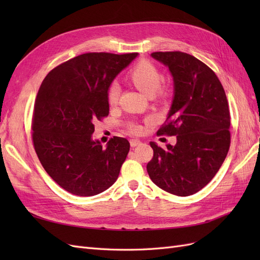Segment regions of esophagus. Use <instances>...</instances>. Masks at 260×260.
<instances>
[{"label":"esophagus","instance_id":"34e87169","mask_svg":"<svg viewBox=\"0 0 260 260\" xmlns=\"http://www.w3.org/2000/svg\"><path fill=\"white\" fill-rule=\"evenodd\" d=\"M140 143H141V141L138 140V139H131V140H130V145H131L132 147H135V146L139 145Z\"/></svg>","mask_w":260,"mask_h":260}]
</instances>
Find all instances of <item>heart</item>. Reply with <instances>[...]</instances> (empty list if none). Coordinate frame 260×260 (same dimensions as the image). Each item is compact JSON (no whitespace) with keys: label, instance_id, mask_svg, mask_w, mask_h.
<instances>
[{"label":"heart","instance_id":"1","mask_svg":"<svg viewBox=\"0 0 260 260\" xmlns=\"http://www.w3.org/2000/svg\"><path fill=\"white\" fill-rule=\"evenodd\" d=\"M161 78L162 77L158 68L148 60L140 61L130 72L131 81L135 83L140 91H142L148 96H153L155 94L159 98H165L167 95V88L159 86ZM119 93L120 86L118 82L114 81L109 84L107 90L108 103L111 105H115L118 102V99H119ZM127 128L131 133H136V135H139V133L143 131V125L136 121L129 122L127 124Z\"/></svg>","mask_w":260,"mask_h":260}]
</instances>
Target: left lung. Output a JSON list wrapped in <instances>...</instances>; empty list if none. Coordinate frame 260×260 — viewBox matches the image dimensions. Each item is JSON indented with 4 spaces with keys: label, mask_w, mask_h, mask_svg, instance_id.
<instances>
[{
    "label": "left lung",
    "mask_w": 260,
    "mask_h": 260,
    "mask_svg": "<svg viewBox=\"0 0 260 260\" xmlns=\"http://www.w3.org/2000/svg\"><path fill=\"white\" fill-rule=\"evenodd\" d=\"M174 78L175 96L157 136L177 137L176 145L154 155L147 174L164 191L188 196L207 185L224 161L231 143L230 111L223 86L203 61L183 52H154Z\"/></svg>",
    "instance_id": "8db88e82"
}]
</instances>
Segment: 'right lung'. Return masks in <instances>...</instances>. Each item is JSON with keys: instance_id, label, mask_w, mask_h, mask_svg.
I'll return each instance as SVG.
<instances>
[{"instance_id": "add662e5", "label": "right lung", "mask_w": 260, "mask_h": 260, "mask_svg": "<svg viewBox=\"0 0 260 260\" xmlns=\"http://www.w3.org/2000/svg\"><path fill=\"white\" fill-rule=\"evenodd\" d=\"M138 53H85L52 69L35 102L32 142L38 158L60 187L93 196L112 186L130 148L114 137L92 140L94 122L109 114L107 90Z\"/></svg>"}]
</instances>
